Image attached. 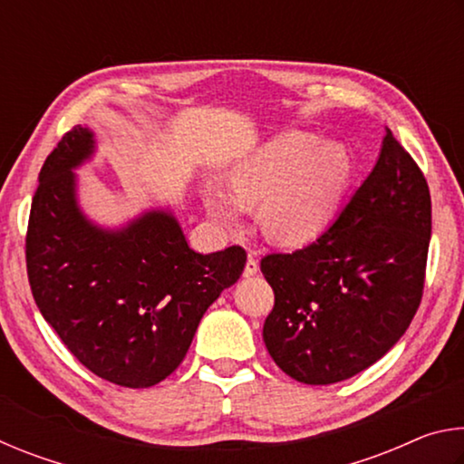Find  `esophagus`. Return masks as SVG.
<instances>
[{"instance_id":"obj_1","label":"esophagus","mask_w":464,"mask_h":464,"mask_svg":"<svg viewBox=\"0 0 464 464\" xmlns=\"http://www.w3.org/2000/svg\"><path fill=\"white\" fill-rule=\"evenodd\" d=\"M257 270H260V264H257L256 257H247V264H246V270H243V276L249 278V276H256Z\"/></svg>"}]
</instances>
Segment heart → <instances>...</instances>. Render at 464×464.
<instances>
[{
    "label": "heart",
    "mask_w": 464,
    "mask_h": 464,
    "mask_svg": "<svg viewBox=\"0 0 464 464\" xmlns=\"http://www.w3.org/2000/svg\"><path fill=\"white\" fill-rule=\"evenodd\" d=\"M354 176L350 151L311 132L288 130L266 140L235 163L231 186L210 182L208 213L237 225L247 207L262 205L260 227L278 246L298 247L317 239L334 221Z\"/></svg>",
    "instance_id": "b5f03b06"
}]
</instances>
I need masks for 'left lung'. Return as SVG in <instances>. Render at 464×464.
Masks as SVG:
<instances>
[{"label": "left lung", "mask_w": 464, "mask_h": 464, "mask_svg": "<svg viewBox=\"0 0 464 464\" xmlns=\"http://www.w3.org/2000/svg\"><path fill=\"white\" fill-rule=\"evenodd\" d=\"M431 235L430 188L387 129L379 161L325 233L262 257L274 290L264 342L282 372L332 384L372 366L418 311Z\"/></svg>", "instance_id": "1"}]
</instances>
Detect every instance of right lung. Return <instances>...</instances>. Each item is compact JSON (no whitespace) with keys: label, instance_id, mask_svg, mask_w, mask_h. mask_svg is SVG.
Wrapping results in <instances>:
<instances>
[{"label":"right lung","instance_id":"1","mask_svg":"<svg viewBox=\"0 0 464 464\" xmlns=\"http://www.w3.org/2000/svg\"><path fill=\"white\" fill-rule=\"evenodd\" d=\"M92 153L93 132L73 127L46 157L28 218V282L46 324L88 371L121 387H153L182 362L247 256L239 246L196 254L168 210L116 231L93 225L72 171Z\"/></svg>","mask_w":464,"mask_h":464}]
</instances>
